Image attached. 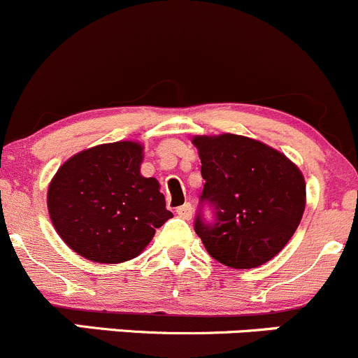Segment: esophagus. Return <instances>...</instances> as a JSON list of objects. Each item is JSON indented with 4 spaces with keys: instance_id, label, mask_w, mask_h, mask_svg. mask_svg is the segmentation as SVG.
<instances>
[{
    "instance_id": "1",
    "label": "esophagus",
    "mask_w": 358,
    "mask_h": 358,
    "mask_svg": "<svg viewBox=\"0 0 358 358\" xmlns=\"http://www.w3.org/2000/svg\"><path fill=\"white\" fill-rule=\"evenodd\" d=\"M176 215H178L180 218H183V220H190V218H192V215H194L192 204H190V202H185L183 206H178V208H176Z\"/></svg>"
}]
</instances>
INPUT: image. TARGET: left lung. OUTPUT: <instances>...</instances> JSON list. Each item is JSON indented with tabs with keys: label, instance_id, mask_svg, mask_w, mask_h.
Instances as JSON below:
<instances>
[{
	"label": "left lung",
	"instance_id": "left-lung-1",
	"mask_svg": "<svg viewBox=\"0 0 358 358\" xmlns=\"http://www.w3.org/2000/svg\"><path fill=\"white\" fill-rule=\"evenodd\" d=\"M204 189L194 230L216 262L255 268L292 237L305 211V178L284 154L241 135L196 136ZM212 209L213 218L203 216Z\"/></svg>",
	"mask_w": 358,
	"mask_h": 358
}]
</instances>
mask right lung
Masks as SVG:
<instances>
[{"instance_id":"add662e5","label":"right lung","mask_w":358,"mask_h":358,"mask_svg":"<svg viewBox=\"0 0 358 358\" xmlns=\"http://www.w3.org/2000/svg\"><path fill=\"white\" fill-rule=\"evenodd\" d=\"M142 145L103 143L60 166L48 189L53 227L69 248L96 263H121L143 251L171 218L156 178L140 175Z\"/></svg>"}]
</instances>
